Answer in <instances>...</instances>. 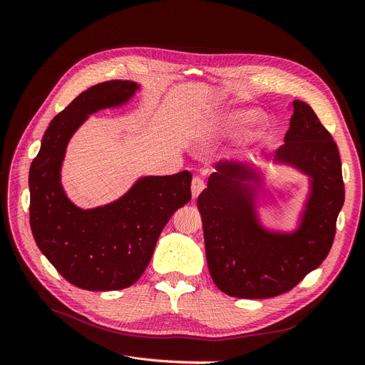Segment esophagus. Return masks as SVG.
<instances>
[{
	"mask_svg": "<svg viewBox=\"0 0 365 365\" xmlns=\"http://www.w3.org/2000/svg\"><path fill=\"white\" fill-rule=\"evenodd\" d=\"M205 189V182L202 178H200V176H195L193 181H192V196L193 200H196L197 196H200V193Z\"/></svg>",
	"mask_w": 365,
	"mask_h": 365,
	"instance_id": "obj_1",
	"label": "esophagus"
}]
</instances>
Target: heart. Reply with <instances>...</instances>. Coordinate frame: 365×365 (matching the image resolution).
<instances>
[{
	"mask_svg": "<svg viewBox=\"0 0 365 365\" xmlns=\"http://www.w3.org/2000/svg\"><path fill=\"white\" fill-rule=\"evenodd\" d=\"M237 118H245L247 117V114H239V115H236Z\"/></svg>",
	"mask_w": 365,
	"mask_h": 365,
	"instance_id": "b5f03b06",
	"label": "heart"
}]
</instances>
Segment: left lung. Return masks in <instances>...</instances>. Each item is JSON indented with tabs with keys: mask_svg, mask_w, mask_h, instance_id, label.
<instances>
[{
	"mask_svg": "<svg viewBox=\"0 0 365 365\" xmlns=\"http://www.w3.org/2000/svg\"><path fill=\"white\" fill-rule=\"evenodd\" d=\"M274 158L311 176L302 225L291 235L259 224L254 187L260 178L247 165L220 161L197 196L207 263L217 288L237 298H271L291 291L318 268L332 248L344 204L341 158L314 109L292 102L289 130Z\"/></svg>",
	"mask_w": 365,
	"mask_h": 365,
	"instance_id": "1",
	"label": "left lung"
}]
</instances>
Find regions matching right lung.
Returning <instances> with one entry per match:
<instances>
[{"label": "right lung", "mask_w": 365, "mask_h": 365, "mask_svg": "<svg viewBox=\"0 0 365 365\" xmlns=\"http://www.w3.org/2000/svg\"><path fill=\"white\" fill-rule=\"evenodd\" d=\"M138 85L97 83L51 120L29 173L30 227L43 256L65 280L86 291H118L145 272L164 225L192 200V173L145 176L118 201L82 210L65 195L61 165L68 140L86 117L118 106Z\"/></svg>", "instance_id": "obj_1"}]
</instances>
